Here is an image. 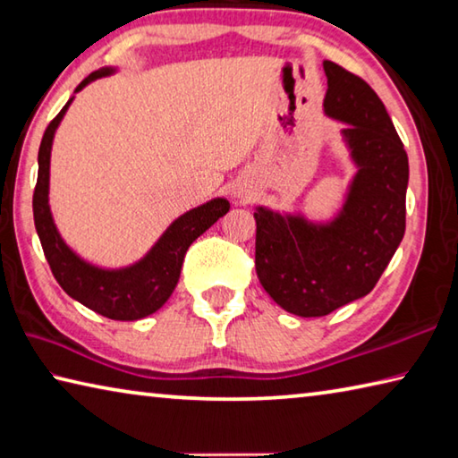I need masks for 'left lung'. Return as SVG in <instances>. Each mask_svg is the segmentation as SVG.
Here are the masks:
<instances>
[{"instance_id":"8db88e82","label":"left lung","mask_w":458,"mask_h":458,"mask_svg":"<svg viewBox=\"0 0 458 458\" xmlns=\"http://www.w3.org/2000/svg\"><path fill=\"white\" fill-rule=\"evenodd\" d=\"M324 110L340 120L356 174L327 223L255 208V269L290 314L319 318L364 298L378 284L406 229L408 157L394 124L362 78L324 62Z\"/></svg>"}]
</instances>
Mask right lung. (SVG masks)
I'll return each mask as SVG.
<instances>
[{"mask_svg": "<svg viewBox=\"0 0 458 458\" xmlns=\"http://www.w3.org/2000/svg\"><path fill=\"white\" fill-rule=\"evenodd\" d=\"M112 68L92 72L78 84L74 92L94 82L96 78L112 74ZM74 96L66 102L50 124H47L38 152V182L34 189V223L42 250L55 282L70 298L104 318L132 322L147 318L165 306L181 277L182 259L191 243L229 211L227 199H211L208 203L191 208L174 219L158 242L140 261L123 269H102L70 250L55 229L47 192H50V152L55 128L62 123Z\"/></svg>", "mask_w": 458, "mask_h": 458, "instance_id": "obj_1", "label": "right lung"}]
</instances>
